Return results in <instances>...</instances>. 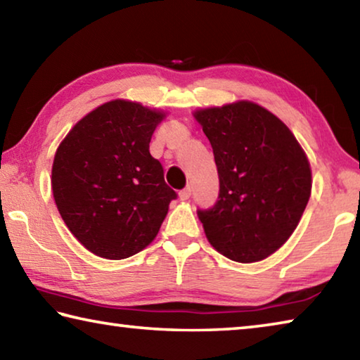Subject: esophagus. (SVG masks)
Wrapping results in <instances>:
<instances>
[{
  "instance_id": "obj_1",
  "label": "esophagus",
  "mask_w": 360,
  "mask_h": 360,
  "mask_svg": "<svg viewBox=\"0 0 360 360\" xmlns=\"http://www.w3.org/2000/svg\"><path fill=\"white\" fill-rule=\"evenodd\" d=\"M191 193H192V188H191V187L182 188V191L179 192V198L182 200V202H186V200L191 198Z\"/></svg>"
}]
</instances>
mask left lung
I'll return each mask as SVG.
<instances>
[{"label":"left lung","mask_w":360,"mask_h":360,"mask_svg":"<svg viewBox=\"0 0 360 360\" xmlns=\"http://www.w3.org/2000/svg\"><path fill=\"white\" fill-rule=\"evenodd\" d=\"M219 174L217 202L197 210L206 238L235 262H257L288 241L311 193L300 144L276 115L251 101L195 112Z\"/></svg>","instance_id":"left-lung-1"}]
</instances>
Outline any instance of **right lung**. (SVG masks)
I'll use <instances>...</instances> for the list:
<instances>
[{"instance_id": "obj_1", "label": "right lung", "mask_w": 360, "mask_h": 360, "mask_svg": "<svg viewBox=\"0 0 360 360\" xmlns=\"http://www.w3.org/2000/svg\"><path fill=\"white\" fill-rule=\"evenodd\" d=\"M162 112L139 103H105L58 146L52 192L60 216L81 245L100 257L135 255L155 238L178 197L149 143Z\"/></svg>"}]
</instances>
